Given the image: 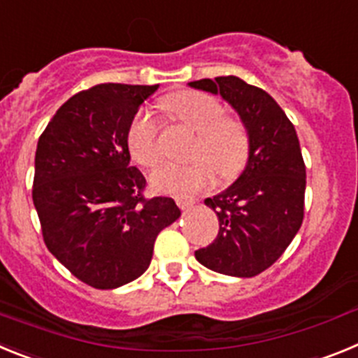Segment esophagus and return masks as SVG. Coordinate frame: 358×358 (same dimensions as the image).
<instances>
[{
    "label": "esophagus",
    "instance_id": "obj_1",
    "mask_svg": "<svg viewBox=\"0 0 358 358\" xmlns=\"http://www.w3.org/2000/svg\"><path fill=\"white\" fill-rule=\"evenodd\" d=\"M176 202L181 210H188V208L194 206L197 201H195V197H192V195H179V197H176Z\"/></svg>",
    "mask_w": 358,
    "mask_h": 358
}]
</instances>
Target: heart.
Segmentation results:
<instances>
[{"label": "heart", "mask_w": 358, "mask_h": 358, "mask_svg": "<svg viewBox=\"0 0 358 358\" xmlns=\"http://www.w3.org/2000/svg\"><path fill=\"white\" fill-rule=\"evenodd\" d=\"M163 109L197 132L188 163H164L152 172V186L172 195L192 194L213 181V169L224 179L243 169L249 157V134L240 120L226 116L217 98L199 91H181L163 100ZM132 159L154 166L159 159L157 123L148 110H140L127 134Z\"/></svg>", "instance_id": "heart-1"}]
</instances>
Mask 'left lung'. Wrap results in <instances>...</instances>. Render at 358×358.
Masks as SVG:
<instances>
[{
    "instance_id": "obj_1",
    "label": "left lung",
    "mask_w": 358,
    "mask_h": 358,
    "mask_svg": "<svg viewBox=\"0 0 358 358\" xmlns=\"http://www.w3.org/2000/svg\"><path fill=\"white\" fill-rule=\"evenodd\" d=\"M188 85L220 94L249 134L243 172L204 201L217 213L218 235L195 258L218 274L252 278L283 255L301 227L306 170L296 129L271 94L242 78H202Z\"/></svg>"
}]
</instances>
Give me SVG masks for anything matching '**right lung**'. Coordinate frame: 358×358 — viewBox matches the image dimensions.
<instances>
[{
	"mask_svg": "<svg viewBox=\"0 0 358 358\" xmlns=\"http://www.w3.org/2000/svg\"><path fill=\"white\" fill-rule=\"evenodd\" d=\"M159 85L100 84L59 107L37 141L31 199L48 251L94 289H118L150 265L173 199H145L129 127Z\"/></svg>",
	"mask_w": 358,
	"mask_h": 358,
	"instance_id": "add662e5",
	"label": "right lung"
}]
</instances>
